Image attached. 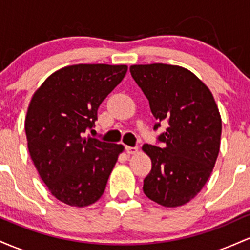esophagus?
<instances>
[{
  "mask_svg": "<svg viewBox=\"0 0 250 250\" xmlns=\"http://www.w3.org/2000/svg\"><path fill=\"white\" fill-rule=\"evenodd\" d=\"M126 152H127V155H134V153L138 152V147L126 146Z\"/></svg>",
  "mask_w": 250,
  "mask_h": 250,
  "instance_id": "obj_1",
  "label": "esophagus"
}]
</instances>
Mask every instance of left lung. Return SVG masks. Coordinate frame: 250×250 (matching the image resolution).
Returning <instances> with one entry per match:
<instances>
[{"label":"left lung","instance_id":"left-lung-1","mask_svg":"<svg viewBox=\"0 0 250 250\" xmlns=\"http://www.w3.org/2000/svg\"><path fill=\"white\" fill-rule=\"evenodd\" d=\"M130 72L157 122L169 123L158 137L164 147H142L152 163L143 190L159 206H184L206 186L215 167L222 133L220 111L208 86L184 67L133 64Z\"/></svg>","mask_w":250,"mask_h":250}]
</instances>
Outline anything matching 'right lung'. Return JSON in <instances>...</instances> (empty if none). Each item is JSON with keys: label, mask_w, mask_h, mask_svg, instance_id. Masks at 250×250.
I'll return each instance as SVG.
<instances>
[{"label": "right lung", "mask_w": 250, "mask_h": 250, "mask_svg": "<svg viewBox=\"0 0 250 250\" xmlns=\"http://www.w3.org/2000/svg\"><path fill=\"white\" fill-rule=\"evenodd\" d=\"M126 72V64H72L50 74L33 94L24 120L28 150L50 193L64 204L83 208L99 200L124 151L85 133Z\"/></svg>", "instance_id": "add662e5"}]
</instances>
